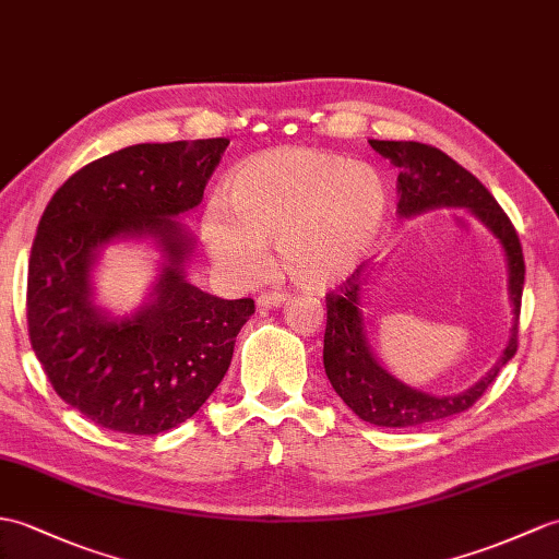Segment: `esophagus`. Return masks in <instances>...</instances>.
<instances>
[{
    "instance_id": "obj_1",
    "label": "esophagus",
    "mask_w": 559,
    "mask_h": 559,
    "mask_svg": "<svg viewBox=\"0 0 559 559\" xmlns=\"http://www.w3.org/2000/svg\"><path fill=\"white\" fill-rule=\"evenodd\" d=\"M285 300H288V293H283V290H266V293H262L257 297V305L259 307H281Z\"/></svg>"
}]
</instances>
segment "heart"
Returning <instances> with one entry per match:
<instances>
[{
  "label": "heart",
  "instance_id": "b5f03b06",
  "mask_svg": "<svg viewBox=\"0 0 559 559\" xmlns=\"http://www.w3.org/2000/svg\"><path fill=\"white\" fill-rule=\"evenodd\" d=\"M385 212L373 168L314 147H276L230 174L226 200L206 204L202 236L214 262L240 281L264 274L276 240L285 274L323 290L369 257Z\"/></svg>",
  "mask_w": 559,
  "mask_h": 559
}]
</instances>
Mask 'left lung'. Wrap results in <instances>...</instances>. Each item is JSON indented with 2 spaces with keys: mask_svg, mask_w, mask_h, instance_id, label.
I'll use <instances>...</instances> for the list:
<instances>
[{
  "mask_svg": "<svg viewBox=\"0 0 559 559\" xmlns=\"http://www.w3.org/2000/svg\"><path fill=\"white\" fill-rule=\"evenodd\" d=\"M369 145L391 159L397 168V212L414 216L436 206H466L496 233V238L508 254L510 266V300L514 307V326L510 343L504 347L498 365L481 381L460 395L433 397L393 379L379 361L373 359L365 335V319L359 311V276L357 266L338 288L326 295V333H323V367L333 391L359 419L373 426L407 428L438 421L469 409L496 381L500 369L514 357L519 347V311H522L524 290V254L510 216L502 212L486 186L450 159L438 147L424 142L402 140H369Z\"/></svg>",
  "mask_w": 559,
  "mask_h": 559,
  "instance_id": "1",
  "label": "left lung"
}]
</instances>
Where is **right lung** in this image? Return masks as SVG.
Listing matches in <instances>:
<instances>
[{
	"instance_id": "obj_1",
	"label": "right lung",
	"mask_w": 559,
	"mask_h": 559,
	"mask_svg": "<svg viewBox=\"0 0 559 559\" xmlns=\"http://www.w3.org/2000/svg\"><path fill=\"white\" fill-rule=\"evenodd\" d=\"M226 138L133 145L63 183L37 224L28 264V335L57 395L109 431L157 436L190 419L228 371L252 297L221 300L183 276L192 240L174 216L202 202ZM121 235L157 237L167 266L155 300L107 320L88 266Z\"/></svg>"
}]
</instances>
